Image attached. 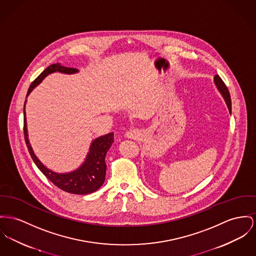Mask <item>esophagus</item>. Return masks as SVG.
<instances>
[{
  "label": "esophagus",
  "instance_id": "obj_1",
  "mask_svg": "<svg viewBox=\"0 0 256 256\" xmlns=\"http://www.w3.org/2000/svg\"><path fill=\"white\" fill-rule=\"evenodd\" d=\"M126 136H128V138H136L138 136V132L136 130H135V129H133V130L128 131L127 134H126Z\"/></svg>",
  "mask_w": 256,
  "mask_h": 256
}]
</instances>
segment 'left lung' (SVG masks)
<instances>
[{
  "label": "left lung",
  "instance_id": "obj_1",
  "mask_svg": "<svg viewBox=\"0 0 256 256\" xmlns=\"http://www.w3.org/2000/svg\"><path fill=\"white\" fill-rule=\"evenodd\" d=\"M214 82H216V84L218 86V90L220 91V93H222V96H223V98H224V100H225V102L227 104V106H228V108H229V112H231V110H232L231 97H230V93H229V90H228L227 86H225V84L223 82L222 78H220L218 74H216V76H214Z\"/></svg>",
  "mask_w": 256,
  "mask_h": 256
}]
</instances>
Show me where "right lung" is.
Returning <instances> with one entry per match:
<instances>
[{"label": "right lung", "instance_id": "1", "mask_svg": "<svg viewBox=\"0 0 256 256\" xmlns=\"http://www.w3.org/2000/svg\"><path fill=\"white\" fill-rule=\"evenodd\" d=\"M54 72H60L64 74H74L78 70L74 68H68L62 66L59 63L52 64L46 68L36 80L31 84V86L28 89L27 96L31 93V91L38 86L48 74ZM24 138L27 144V148L29 150V154L31 155L34 164L36 167L40 170V172L52 182L53 184H55L57 188L62 189L63 191H66L72 194H89L101 188L106 178V164L104 162V157L110 148L112 146L114 142V133L106 134L104 136H100L93 140L91 144L89 154L87 155L86 162L74 172H68V174H56L52 170L46 168L40 161L36 158L34 152L29 144L28 134H27V126H26V118H25V112H24Z\"/></svg>", "mask_w": 256, "mask_h": 256}]
</instances>
